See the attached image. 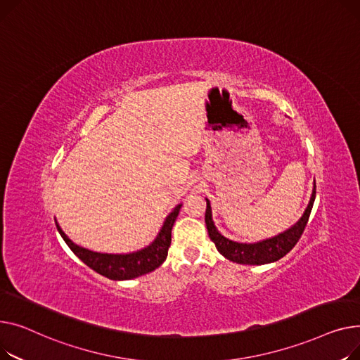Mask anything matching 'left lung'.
Instances as JSON below:
<instances>
[{
  "mask_svg": "<svg viewBox=\"0 0 360 360\" xmlns=\"http://www.w3.org/2000/svg\"><path fill=\"white\" fill-rule=\"evenodd\" d=\"M314 200H315V181H314L309 203L305 209L304 215L300 218V221L297 224H293L286 231L281 232V234L274 236L271 238L257 241V243H238L224 237L214 224L212 207H210V202L207 199H206L205 222H206L210 240L215 243L218 251L225 259L238 264L260 266V264L278 262L279 259L286 256L288 252L295 247V244L298 243L307 226Z\"/></svg>",
  "mask_w": 360,
  "mask_h": 360,
  "instance_id": "8db88e82",
  "label": "left lung"
}]
</instances>
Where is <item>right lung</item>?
<instances>
[{
	"label": "right lung",
	"mask_w": 360,
	"mask_h": 360,
	"mask_svg": "<svg viewBox=\"0 0 360 360\" xmlns=\"http://www.w3.org/2000/svg\"><path fill=\"white\" fill-rule=\"evenodd\" d=\"M180 207L181 203H179L167 215L155 240L150 245L134 252H126V255H109V252H97L79 247L67 237L58 222L56 228L74 255L90 269L112 281H129L155 270L164 263L168 255V248H170L172 244V229L180 212Z\"/></svg>",
	"instance_id": "add662e5"
}]
</instances>
